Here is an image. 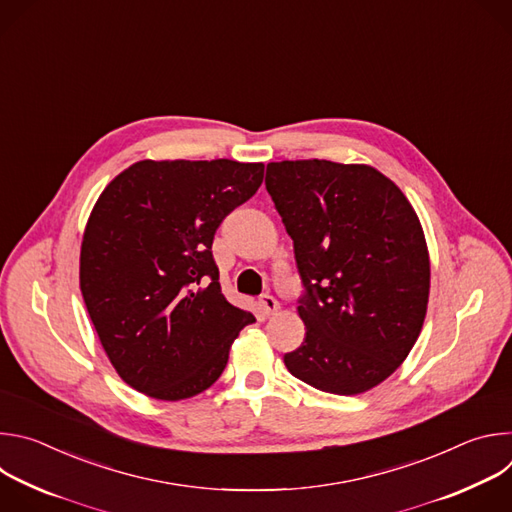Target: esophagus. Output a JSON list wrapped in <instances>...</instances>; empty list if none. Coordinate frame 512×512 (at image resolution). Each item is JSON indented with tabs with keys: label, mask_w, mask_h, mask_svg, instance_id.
<instances>
[{
	"label": "esophagus",
	"mask_w": 512,
	"mask_h": 512,
	"mask_svg": "<svg viewBox=\"0 0 512 512\" xmlns=\"http://www.w3.org/2000/svg\"><path fill=\"white\" fill-rule=\"evenodd\" d=\"M259 306H261V310H263L265 316H273V314L279 310V302H277L273 296H269V294L261 296Z\"/></svg>",
	"instance_id": "34e87169"
}]
</instances>
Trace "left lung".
Listing matches in <instances>:
<instances>
[{"instance_id": "8db88e82", "label": "left lung", "mask_w": 512, "mask_h": 512, "mask_svg": "<svg viewBox=\"0 0 512 512\" xmlns=\"http://www.w3.org/2000/svg\"><path fill=\"white\" fill-rule=\"evenodd\" d=\"M265 186L294 241L306 338L283 362L296 379L358 395L391 377L427 312L429 253L405 194L364 164H267Z\"/></svg>"}]
</instances>
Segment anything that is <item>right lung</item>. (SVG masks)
<instances>
[{
  "label": "right lung",
  "mask_w": 512,
  "mask_h": 512,
  "mask_svg": "<svg viewBox=\"0 0 512 512\" xmlns=\"http://www.w3.org/2000/svg\"><path fill=\"white\" fill-rule=\"evenodd\" d=\"M263 164L141 160L101 192L81 245V291L117 375L180 401L223 375L251 312L229 304L212 241L263 182Z\"/></svg>",
  "instance_id": "1"
}]
</instances>
